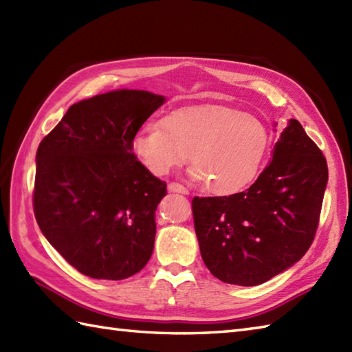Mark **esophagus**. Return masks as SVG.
Here are the masks:
<instances>
[{"label": "esophagus", "mask_w": 352, "mask_h": 352, "mask_svg": "<svg viewBox=\"0 0 352 352\" xmlns=\"http://www.w3.org/2000/svg\"><path fill=\"white\" fill-rule=\"evenodd\" d=\"M168 190H169V192L183 193V195H188V193H189V190L186 189L184 186L180 184V183H169V184H168Z\"/></svg>", "instance_id": "obj_1"}]
</instances>
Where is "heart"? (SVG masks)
Returning a JSON list of instances; mask_svg holds the SVG:
<instances>
[{"label":"heart","instance_id":"1","mask_svg":"<svg viewBox=\"0 0 352 352\" xmlns=\"http://www.w3.org/2000/svg\"><path fill=\"white\" fill-rule=\"evenodd\" d=\"M271 144V133L257 116L206 104L170 111L162 124H149L133 138V151L154 175H166L188 159L190 175L223 195L256 175Z\"/></svg>","mask_w":352,"mask_h":352}]
</instances>
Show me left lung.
I'll use <instances>...</instances> for the list:
<instances>
[{
    "instance_id": "obj_1",
    "label": "left lung",
    "mask_w": 352,
    "mask_h": 352,
    "mask_svg": "<svg viewBox=\"0 0 352 352\" xmlns=\"http://www.w3.org/2000/svg\"><path fill=\"white\" fill-rule=\"evenodd\" d=\"M327 182L322 151L290 119L272 160L248 189L192 199L208 271L223 283L257 286L301 260L316 234Z\"/></svg>"
}]
</instances>
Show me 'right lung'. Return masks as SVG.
Masks as SVG:
<instances>
[{"label":"right lung","instance_id":"right-lung-1","mask_svg":"<svg viewBox=\"0 0 352 352\" xmlns=\"http://www.w3.org/2000/svg\"><path fill=\"white\" fill-rule=\"evenodd\" d=\"M163 101L162 95L126 89L83 100L37 148V226L91 278H129L151 257L166 182L138 160L131 142Z\"/></svg>","mask_w":352,"mask_h":352}]
</instances>
